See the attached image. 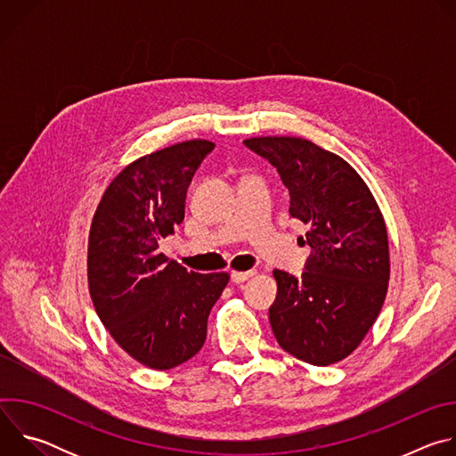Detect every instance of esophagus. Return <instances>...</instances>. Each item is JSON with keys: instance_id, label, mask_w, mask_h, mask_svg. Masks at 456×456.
<instances>
[{"instance_id": "34e87169", "label": "esophagus", "mask_w": 456, "mask_h": 456, "mask_svg": "<svg viewBox=\"0 0 456 456\" xmlns=\"http://www.w3.org/2000/svg\"><path fill=\"white\" fill-rule=\"evenodd\" d=\"M256 273L254 271H245V273H231V281L232 283H243L248 278H252Z\"/></svg>"}]
</instances>
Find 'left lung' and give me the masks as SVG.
Masks as SVG:
<instances>
[{
  "mask_svg": "<svg viewBox=\"0 0 456 456\" xmlns=\"http://www.w3.org/2000/svg\"><path fill=\"white\" fill-rule=\"evenodd\" d=\"M243 144L276 167L290 194V216L308 227L301 278L274 271L273 332L290 355L314 366L334 364L361 345L382 308L389 281L384 218L341 157L297 137Z\"/></svg>",
  "mask_w": 456,
  "mask_h": 456,
  "instance_id": "8db88e82",
  "label": "left lung"
}]
</instances>
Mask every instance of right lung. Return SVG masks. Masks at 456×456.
<instances>
[{
  "instance_id": "add662e5",
  "label": "right lung",
  "mask_w": 456,
  "mask_h": 456,
  "mask_svg": "<svg viewBox=\"0 0 456 456\" xmlns=\"http://www.w3.org/2000/svg\"><path fill=\"white\" fill-rule=\"evenodd\" d=\"M209 141H185L126 166L104 191L88 238V287L117 345L171 370L206 343L208 317L229 274L189 273L159 250L185 215L187 187Z\"/></svg>"
}]
</instances>
